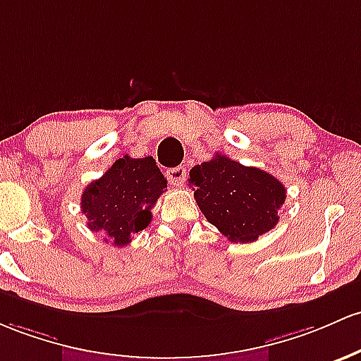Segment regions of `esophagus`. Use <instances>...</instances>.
Segmentation results:
<instances>
[{
  "instance_id": "34e87169",
  "label": "esophagus",
  "mask_w": 361,
  "mask_h": 361,
  "mask_svg": "<svg viewBox=\"0 0 361 361\" xmlns=\"http://www.w3.org/2000/svg\"><path fill=\"white\" fill-rule=\"evenodd\" d=\"M166 176H168L169 185H174V187H181L187 178V169L183 166H176V168H171L166 171Z\"/></svg>"
}]
</instances>
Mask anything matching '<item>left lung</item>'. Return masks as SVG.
Here are the masks:
<instances>
[{"mask_svg": "<svg viewBox=\"0 0 361 361\" xmlns=\"http://www.w3.org/2000/svg\"><path fill=\"white\" fill-rule=\"evenodd\" d=\"M188 183L205 219L235 243H252L271 231L286 200V188L272 174L221 154L193 166Z\"/></svg>", "mask_w": 361, "mask_h": 361, "instance_id": "left-lung-1", "label": "left lung"}]
</instances>
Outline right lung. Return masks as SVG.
Returning <instances> with one entry per match:
<instances>
[{"instance_id": "1", "label": "right lung", "mask_w": 361, "mask_h": 361, "mask_svg": "<svg viewBox=\"0 0 361 361\" xmlns=\"http://www.w3.org/2000/svg\"><path fill=\"white\" fill-rule=\"evenodd\" d=\"M166 183L152 156L142 159L123 156L82 193L80 207L89 221L87 226L108 236L114 247H125L152 221L150 209L168 188Z\"/></svg>"}]
</instances>
